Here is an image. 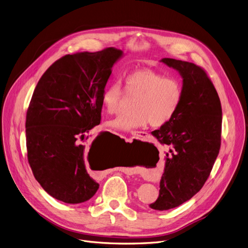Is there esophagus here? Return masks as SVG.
I'll list each match as a JSON object with an SVG mask.
<instances>
[{
	"label": "esophagus",
	"instance_id": "obj_1",
	"mask_svg": "<svg viewBox=\"0 0 248 248\" xmlns=\"http://www.w3.org/2000/svg\"><path fill=\"white\" fill-rule=\"evenodd\" d=\"M132 135L137 138H146L148 136L146 132H142V131H135V132L132 133Z\"/></svg>",
	"mask_w": 248,
	"mask_h": 248
}]
</instances>
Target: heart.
<instances>
[{"label":"heart","mask_w":248,"mask_h":248,"mask_svg":"<svg viewBox=\"0 0 248 248\" xmlns=\"http://www.w3.org/2000/svg\"><path fill=\"white\" fill-rule=\"evenodd\" d=\"M126 94L136 99L134 113L120 115L106 122V126L126 132L150 123L161 127L171 120L182 100V85L175 77H165L155 71L141 69L131 72L125 78ZM124 91L119 83L106 86L101 94V105L109 114L120 109Z\"/></svg>","instance_id":"heart-1"}]
</instances>
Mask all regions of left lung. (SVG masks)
Instances as JSON below:
<instances>
[{"instance_id":"1","label":"left lung","mask_w":248,"mask_h":248,"mask_svg":"<svg viewBox=\"0 0 248 248\" xmlns=\"http://www.w3.org/2000/svg\"><path fill=\"white\" fill-rule=\"evenodd\" d=\"M182 78V100L170 121L154 130L166 154L157 200L149 205L168 210L191 199L204 185L220 149L222 110L219 97L205 71L193 63L163 58Z\"/></svg>"}]
</instances>
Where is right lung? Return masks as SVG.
Returning a JSON list of instances; mask_svg holds the SVG:
<instances>
[{
    "label": "right lung",
    "instance_id": "add662e5",
    "mask_svg": "<svg viewBox=\"0 0 248 248\" xmlns=\"http://www.w3.org/2000/svg\"><path fill=\"white\" fill-rule=\"evenodd\" d=\"M123 51L66 55L39 80L26 118L28 161L36 180L52 197L78 204L99 188L86 168L87 160L100 152L99 135L83 143L100 124L101 94Z\"/></svg>",
    "mask_w": 248,
    "mask_h": 248
}]
</instances>
